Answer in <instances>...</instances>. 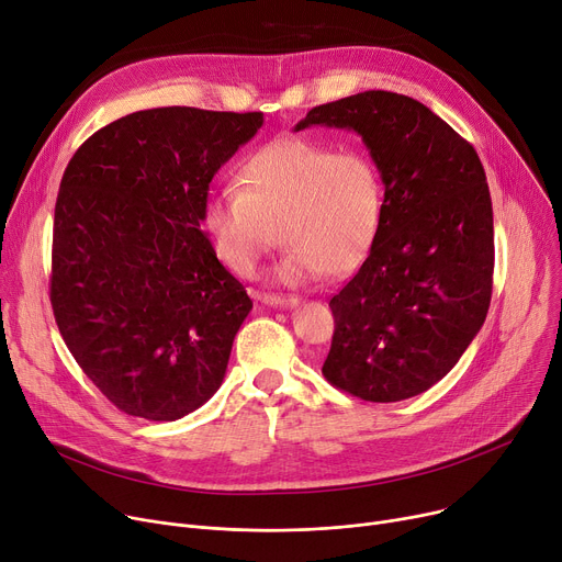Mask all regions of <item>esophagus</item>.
Returning a JSON list of instances; mask_svg holds the SVG:
<instances>
[{
	"label": "esophagus",
	"instance_id": "34e87169",
	"mask_svg": "<svg viewBox=\"0 0 562 562\" xmlns=\"http://www.w3.org/2000/svg\"><path fill=\"white\" fill-rule=\"evenodd\" d=\"M260 300H262V304L274 306V308H294L296 304H300L296 296H283V294H262Z\"/></svg>",
	"mask_w": 562,
	"mask_h": 562
}]
</instances>
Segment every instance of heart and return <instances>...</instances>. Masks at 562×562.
<instances>
[{
    "label": "heart",
    "instance_id": "heart-1",
    "mask_svg": "<svg viewBox=\"0 0 562 562\" xmlns=\"http://www.w3.org/2000/svg\"><path fill=\"white\" fill-rule=\"evenodd\" d=\"M383 213L385 186L370 154L279 138L245 158L238 190L209 196L202 224L217 260L238 277H251L281 234L288 247L274 279L308 285L326 272L353 274L379 240Z\"/></svg>",
    "mask_w": 562,
    "mask_h": 562
}]
</instances>
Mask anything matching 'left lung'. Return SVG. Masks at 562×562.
<instances>
[{"label": "left lung", "mask_w": 562, "mask_h": 562, "mask_svg": "<svg viewBox=\"0 0 562 562\" xmlns=\"http://www.w3.org/2000/svg\"><path fill=\"white\" fill-rule=\"evenodd\" d=\"M331 126L366 143L385 186L381 234L328 306L322 374L366 402L415 397L451 372L492 296L494 226L474 147L417 99L366 90L308 111L294 131Z\"/></svg>", "instance_id": "8db88e82"}]
</instances>
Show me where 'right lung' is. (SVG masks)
Listing matches in <instances>:
<instances>
[{"instance_id":"add662e5","label":"right lung","mask_w":562,"mask_h":562,"mask_svg":"<svg viewBox=\"0 0 562 562\" xmlns=\"http://www.w3.org/2000/svg\"><path fill=\"white\" fill-rule=\"evenodd\" d=\"M262 113L149 109L92 134L65 168L52 308L86 376L122 413L175 422L224 381L251 311L202 231L209 186Z\"/></svg>"}]
</instances>
